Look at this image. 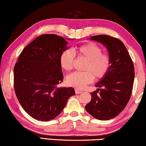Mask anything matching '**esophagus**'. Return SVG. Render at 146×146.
Wrapping results in <instances>:
<instances>
[{"instance_id":"esophagus-1","label":"esophagus","mask_w":146,"mask_h":146,"mask_svg":"<svg viewBox=\"0 0 146 146\" xmlns=\"http://www.w3.org/2000/svg\"><path fill=\"white\" fill-rule=\"evenodd\" d=\"M75 92H76V94H81L82 92V91L80 90L76 89L75 90Z\"/></svg>"}]
</instances>
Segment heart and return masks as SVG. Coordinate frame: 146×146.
Instances as JSON below:
<instances>
[{
	"instance_id": "1",
	"label": "heart",
	"mask_w": 146,
	"mask_h": 146,
	"mask_svg": "<svg viewBox=\"0 0 146 146\" xmlns=\"http://www.w3.org/2000/svg\"><path fill=\"white\" fill-rule=\"evenodd\" d=\"M86 60L84 70L75 72L66 77V83L70 86L78 89L84 88L94 79L103 78L108 72L111 66L110 56L102 52V48L93 42L81 45L73 50H66L60 56V64L66 71H70L74 67L75 55Z\"/></svg>"
}]
</instances>
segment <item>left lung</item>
<instances>
[{"label": "left lung", "mask_w": 146, "mask_h": 146, "mask_svg": "<svg viewBox=\"0 0 146 146\" xmlns=\"http://www.w3.org/2000/svg\"><path fill=\"white\" fill-rule=\"evenodd\" d=\"M91 40L103 44L111 58L108 72L96 84V91L91 92V100L85 109L100 120L117 116L130 99L134 81V66L125 45L116 38L108 35H96Z\"/></svg>", "instance_id": "1"}]
</instances>
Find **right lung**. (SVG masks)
I'll use <instances>...</instances> for the list:
<instances>
[{"label":"right lung","instance_id":"1","mask_svg":"<svg viewBox=\"0 0 146 146\" xmlns=\"http://www.w3.org/2000/svg\"><path fill=\"white\" fill-rule=\"evenodd\" d=\"M67 42L54 34L42 35L21 52L14 68V87L20 104L34 119L48 121L57 117L72 88H59L63 81L60 56Z\"/></svg>","mask_w":146,"mask_h":146}]
</instances>
